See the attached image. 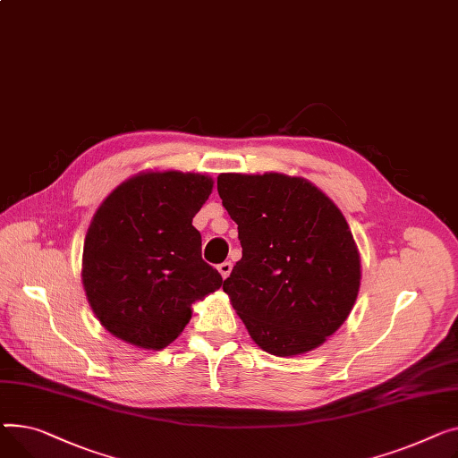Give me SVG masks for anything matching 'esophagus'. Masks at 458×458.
I'll return each mask as SVG.
<instances>
[{
    "label": "esophagus",
    "mask_w": 458,
    "mask_h": 458,
    "mask_svg": "<svg viewBox=\"0 0 458 458\" xmlns=\"http://www.w3.org/2000/svg\"><path fill=\"white\" fill-rule=\"evenodd\" d=\"M231 270H233V264H231V260H225V262L218 264V272L222 274V277H224V279H227V277H229Z\"/></svg>",
    "instance_id": "esophagus-1"
}]
</instances>
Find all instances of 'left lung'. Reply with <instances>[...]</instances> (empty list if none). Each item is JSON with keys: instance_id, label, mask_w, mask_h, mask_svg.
<instances>
[{"instance_id": "1", "label": "left lung", "mask_w": 458, "mask_h": 458, "mask_svg": "<svg viewBox=\"0 0 458 458\" xmlns=\"http://www.w3.org/2000/svg\"><path fill=\"white\" fill-rule=\"evenodd\" d=\"M218 194L242 246L224 292L255 344L277 357L324 344L360 286L359 251L338 207L283 174H222Z\"/></svg>"}]
</instances>
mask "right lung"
I'll return each mask as SVG.
<instances>
[{"mask_svg": "<svg viewBox=\"0 0 458 458\" xmlns=\"http://www.w3.org/2000/svg\"><path fill=\"white\" fill-rule=\"evenodd\" d=\"M210 192L207 175L148 172L101 203L85 238L83 284L106 331L163 349L191 321L192 303L222 286L192 225Z\"/></svg>", "mask_w": 458, "mask_h": 458, "instance_id": "obj_1", "label": "right lung"}]
</instances>
